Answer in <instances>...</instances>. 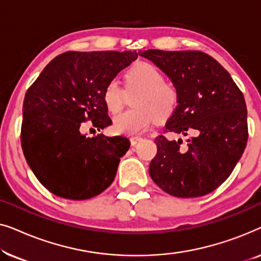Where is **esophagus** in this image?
<instances>
[{
  "label": "esophagus",
  "instance_id": "esophagus-1",
  "mask_svg": "<svg viewBox=\"0 0 261 261\" xmlns=\"http://www.w3.org/2000/svg\"><path fill=\"white\" fill-rule=\"evenodd\" d=\"M142 140L141 137H132L130 138V145L132 146H135L138 144V142H140Z\"/></svg>",
  "mask_w": 261,
  "mask_h": 261
}]
</instances>
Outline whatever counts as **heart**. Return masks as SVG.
I'll list each match as a JSON object with an SVG mask.
<instances>
[{"mask_svg": "<svg viewBox=\"0 0 261 261\" xmlns=\"http://www.w3.org/2000/svg\"><path fill=\"white\" fill-rule=\"evenodd\" d=\"M127 92L139 91L134 97L135 109L114 117L113 128L117 134L137 135L147 130L154 120L169 116L177 107V89L165 82V77L151 63L139 62L124 73ZM126 92L116 81L109 82L103 90V102L110 113L123 107Z\"/></svg>", "mask_w": 261, "mask_h": 261, "instance_id": "b5f03b06", "label": "heart"}]
</instances>
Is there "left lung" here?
<instances>
[{"label": "left lung", "instance_id": "8db88e82", "mask_svg": "<svg viewBox=\"0 0 261 261\" xmlns=\"http://www.w3.org/2000/svg\"><path fill=\"white\" fill-rule=\"evenodd\" d=\"M139 55L154 63L178 91V106L165 132L188 137L155 138L149 176L174 197H199L230 176L248 139L244 95L221 64L201 51L147 49Z\"/></svg>", "mask_w": 261, "mask_h": 261}]
</instances>
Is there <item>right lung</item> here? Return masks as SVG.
Segmentation results:
<instances>
[{"label":"right lung","mask_w":261,"mask_h":261,"mask_svg":"<svg viewBox=\"0 0 261 261\" xmlns=\"http://www.w3.org/2000/svg\"><path fill=\"white\" fill-rule=\"evenodd\" d=\"M138 58L137 52L69 51L51 60L23 99L21 146L38 180L59 197L83 201L113 183L130 142L123 137L88 138L82 123L112 124L103 90Z\"/></svg>","instance_id":"obj_1"}]
</instances>
